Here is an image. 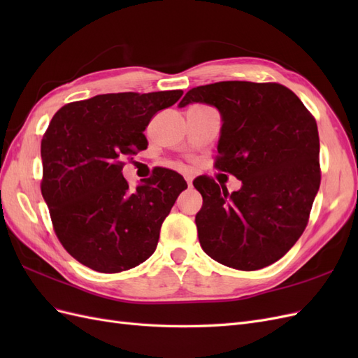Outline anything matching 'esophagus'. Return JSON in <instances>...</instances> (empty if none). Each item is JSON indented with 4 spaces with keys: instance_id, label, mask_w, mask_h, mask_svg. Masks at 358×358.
I'll list each match as a JSON object with an SVG mask.
<instances>
[{
    "instance_id": "obj_1",
    "label": "esophagus",
    "mask_w": 358,
    "mask_h": 358,
    "mask_svg": "<svg viewBox=\"0 0 358 358\" xmlns=\"http://www.w3.org/2000/svg\"><path fill=\"white\" fill-rule=\"evenodd\" d=\"M185 180H187V183H188V187H192V178L191 176H185Z\"/></svg>"
}]
</instances>
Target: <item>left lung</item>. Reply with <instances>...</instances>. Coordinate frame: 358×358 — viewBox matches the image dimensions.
Returning <instances> with one entry per match:
<instances>
[{
	"label": "left lung",
	"mask_w": 358,
	"mask_h": 358,
	"mask_svg": "<svg viewBox=\"0 0 358 358\" xmlns=\"http://www.w3.org/2000/svg\"><path fill=\"white\" fill-rule=\"evenodd\" d=\"M194 103L220 112L215 167L242 180L231 194L210 178L194 180L203 196L196 215L203 251L246 272L273 264L305 231L320 189L315 119L279 83L227 80L197 86L179 107Z\"/></svg>",
	"instance_id": "1"
}]
</instances>
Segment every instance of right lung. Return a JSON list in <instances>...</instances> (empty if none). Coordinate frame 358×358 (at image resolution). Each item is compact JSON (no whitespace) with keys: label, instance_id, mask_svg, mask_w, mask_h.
Here are the masks:
<instances>
[{"label":"right lung","instance_id":"obj_1","mask_svg":"<svg viewBox=\"0 0 358 358\" xmlns=\"http://www.w3.org/2000/svg\"><path fill=\"white\" fill-rule=\"evenodd\" d=\"M182 91L95 95L64 106L41 140L43 182L53 229L67 252L95 272L117 273L154 254L162 221L187 182L158 169L131 189L124 159L148 148L143 134Z\"/></svg>","mask_w":358,"mask_h":358}]
</instances>
